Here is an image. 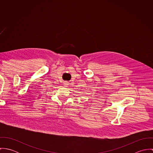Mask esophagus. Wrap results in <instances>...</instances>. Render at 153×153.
<instances>
[{
    "label": "esophagus",
    "instance_id": "1",
    "mask_svg": "<svg viewBox=\"0 0 153 153\" xmlns=\"http://www.w3.org/2000/svg\"><path fill=\"white\" fill-rule=\"evenodd\" d=\"M64 86H65V87H68V85H69V82H65L64 83Z\"/></svg>",
    "mask_w": 153,
    "mask_h": 153
}]
</instances>
